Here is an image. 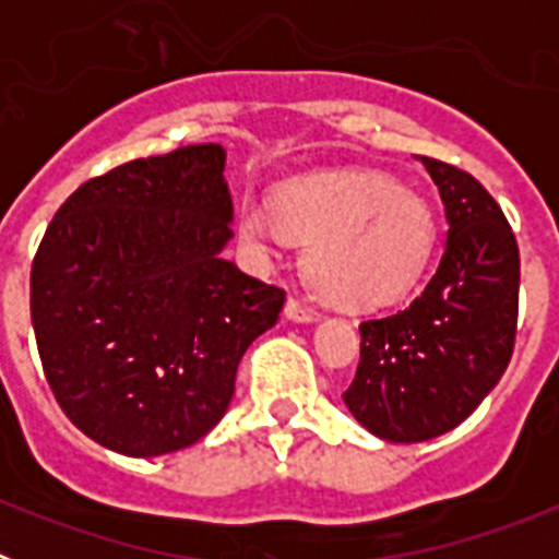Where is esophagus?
<instances>
[{"label": "esophagus", "instance_id": "34e87169", "mask_svg": "<svg viewBox=\"0 0 559 559\" xmlns=\"http://www.w3.org/2000/svg\"><path fill=\"white\" fill-rule=\"evenodd\" d=\"M285 316H288L290 322L308 324V322H316V316L319 313H316L313 308H305L299 299H288V302H285Z\"/></svg>", "mask_w": 559, "mask_h": 559}]
</instances>
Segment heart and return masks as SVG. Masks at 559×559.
<instances>
[{
    "mask_svg": "<svg viewBox=\"0 0 559 559\" xmlns=\"http://www.w3.org/2000/svg\"><path fill=\"white\" fill-rule=\"evenodd\" d=\"M269 212L246 201L237 229L265 249L276 229L308 243L302 271L324 302L374 310L406 299L437 249V218L423 195L380 173H349L276 187Z\"/></svg>",
    "mask_w": 559,
    "mask_h": 559,
    "instance_id": "1",
    "label": "heart"
}]
</instances>
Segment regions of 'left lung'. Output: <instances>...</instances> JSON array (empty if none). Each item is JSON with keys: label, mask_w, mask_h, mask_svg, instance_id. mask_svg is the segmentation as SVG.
Returning a JSON list of instances; mask_svg holds the SVG:
<instances>
[{"label": "left lung", "mask_w": 559, "mask_h": 559, "mask_svg": "<svg viewBox=\"0 0 559 559\" xmlns=\"http://www.w3.org/2000/svg\"><path fill=\"white\" fill-rule=\"evenodd\" d=\"M445 204L448 240L426 290L360 324V364L341 397L386 442H426L496 389L518 330L521 257L501 206L471 173L419 156Z\"/></svg>", "instance_id": "1"}]
</instances>
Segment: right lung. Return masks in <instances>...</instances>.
I'll return each mask as SVG.
<instances>
[{
    "label": "right lung",
    "mask_w": 559,
    "mask_h": 559,
    "mask_svg": "<svg viewBox=\"0 0 559 559\" xmlns=\"http://www.w3.org/2000/svg\"><path fill=\"white\" fill-rule=\"evenodd\" d=\"M221 145H187L88 179L56 212L29 271L47 383L108 451L162 456L218 426L237 364L285 290L221 251L231 195Z\"/></svg>",
    "instance_id": "obj_1"
}]
</instances>
